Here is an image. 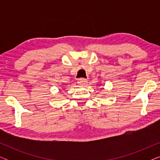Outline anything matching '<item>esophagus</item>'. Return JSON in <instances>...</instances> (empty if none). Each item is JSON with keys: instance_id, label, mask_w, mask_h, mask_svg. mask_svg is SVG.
Instances as JSON below:
<instances>
[{"instance_id": "esophagus-1", "label": "esophagus", "mask_w": 160, "mask_h": 160, "mask_svg": "<svg viewBox=\"0 0 160 160\" xmlns=\"http://www.w3.org/2000/svg\"><path fill=\"white\" fill-rule=\"evenodd\" d=\"M87 84V81L85 78H80L78 80V84L82 85V86H84Z\"/></svg>"}]
</instances>
